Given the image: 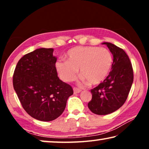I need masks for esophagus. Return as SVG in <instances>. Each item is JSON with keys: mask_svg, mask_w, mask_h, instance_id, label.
I'll return each instance as SVG.
<instances>
[{"mask_svg": "<svg viewBox=\"0 0 149 149\" xmlns=\"http://www.w3.org/2000/svg\"><path fill=\"white\" fill-rule=\"evenodd\" d=\"M73 91H74V93H77L81 92V89L79 88H77V87H74V88H73Z\"/></svg>", "mask_w": 149, "mask_h": 149, "instance_id": "34e87169", "label": "esophagus"}]
</instances>
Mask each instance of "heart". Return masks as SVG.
I'll list each match as a JSON object with an SVG mask.
<instances>
[{
  "instance_id": "obj_1",
  "label": "heart",
  "mask_w": 149,
  "mask_h": 149,
  "mask_svg": "<svg viewBox=\"0 0 149 149\" xmlns=\"http://www.w3.org/2000/svg\"><path fill=\"white\" fill-rule=\"evenodd\" d=\"M66 58L55 64L59 77L64 82L74 80L79 68L81 75L89 84H98L104 80L113 64V56L107 49L93 46L70 49Z\"/></svg>"
}]
</instances>
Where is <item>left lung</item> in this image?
Listing matches in <instances>:
<instances>
[{
	"mask_svg": "<svg viewBox=\"0 0 149 149\" xmlns=\"http://www.w3.org/2000/svg\"><path fill=\"white\" fill-rule=\"evenodd\" d=\"M107 45L113 56L112 70L103 82L91 89L92 98L88 107L99 115L112 113L125 102L134 81V71L129 57L123 49L111 42Z\"/></svg>",
	"mask_w": 149,
	"mask_h": 149,
	"instance_id": "left-lung-1",
	"label": "left lung"
}]
</instances>
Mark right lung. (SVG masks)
Wrapping results in <instances>:
<instances>
[{
    "label": "right lung",
    "mask_w": 149,
    "mask_h": 149,
    "mask_svg": "<svg viewBox=\"0 0 149 149\" xmlns=\"http://www.w3.org/2000/svg\"><path fill=\"white\" fill-rule=\"evenodd\" d=\"M52 48H40L24 55L17 62L13 85L22 107L28 115L50 121L62 115L73 94L70 85L58 77L57 58Z\"/></svg>",
    "instance_id": "obj_1"
}]
</instances>
